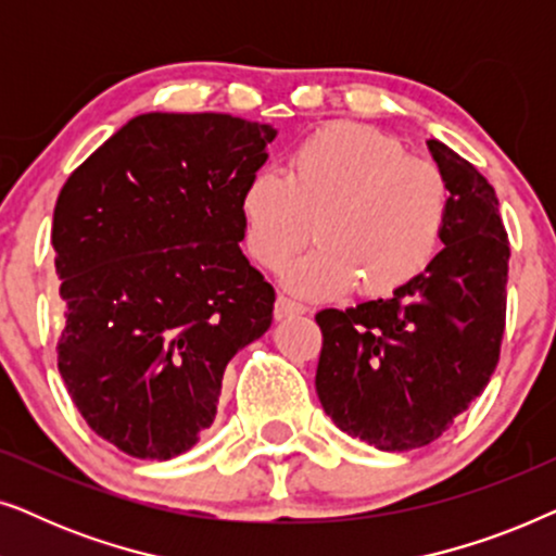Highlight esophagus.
Here are the masks:
<instances>
[{
	"label": "esophagus",
	"instance_id": "obj_1",
	"mask_svg": "<svg viewBox=\"0 0 556 556\" xmlns=\"http://www.w3.org/2000/svg\"><path fill=\"white\" fill-rule=\"evenodd\" d=\"M306 306H303V303H299V301H291L288 299V295H278L276 299V318L278 321H283V318H291V316H301V314H306Z\"/></svg>",
	"mask_w": 556,
	"mask_h": 556
}]
</instances>
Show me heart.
Listing matches in <instances>:
<instances>
[{
	"label": "heart",
	"instance_id": "obj_1",
	"mask_svg": "<svg viewBox=\"0 0 556 556\" xmlns=\"http://www.w3.org/2000/svg\"><path fill=\"white\" fill-rule=\"evenodd\" d=\"M240 215L248 255L263 268L318 238L286 268L291 291L326 299L356 283L362 295H384L435 257L451 192L443 172L394 136L333 121L295 143L286 174L265 166L245 181Z\"/></svg>",
	"mask_w": 556,
	"mask_h": 556
}]
</instances>
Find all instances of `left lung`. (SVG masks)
Returning <instances> with one entry per match:
<instances>
[{
  "instance_id": "1",
  "label": "left lung",
  "mask_w": 556,
  "mask_h": 556,
  "mask_svg": "<svg viewBox=\"0 0 556 556\" xmlns=\"http://www.w3.org/2000/svg\"><path fill=\"white\" fill-rule=\"evenodd\" d=\"M451 192L443 250L392 299L316 314L326 415L379 451L438 440L485 390L506 329L508 232L476 166L428 141Z\"/></svg>"
}]
</instances>
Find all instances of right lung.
<instances>
[{
  "label": "right lung",
  "instance_id": "1",
  "mask_svg": "<svg viewBox=\"0 0 556 556\" xmlns=\"http://www.w3.org/2000/svg\"><path fill=\"white\" fill-rule=\"evenodd\" d=\"M273 139L230 113H143L60 189L58 369L90 430L126 455L189 451L227 362L268 331L276 291L238 242L242 187Z\"/></svg>",
  "mask_w": 556,
  "mask_h": 556
}]
</instances>
